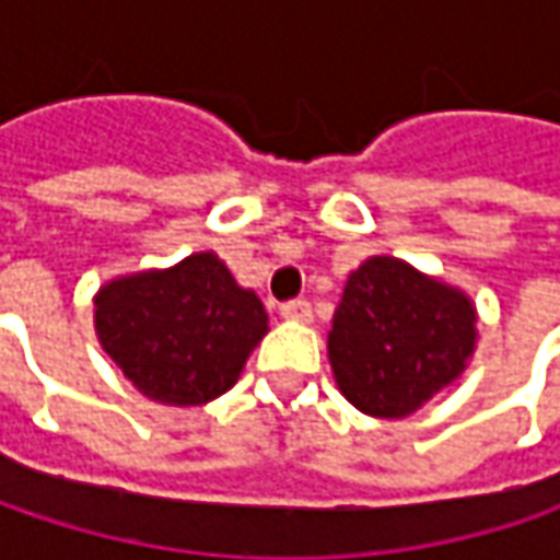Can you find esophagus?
Wrapping results in <instances>:
<instances>
[{
	"label": "esophagus",
	"mask_w": 560,
	"mask_h": 560,
	"mask_svg": "<svg viewBox=\"0 0 560 560\" xmlns=\"http://www.w3.org/2000/svg\"><path fill=\"white\" fill-rule=\"evenodd\" d=\"M280 314H283L287 320H302V324H308V320H312V302H308V299H292V302H283Z\"/></svg>",
	"instance_id": "1"
}]
</instances>
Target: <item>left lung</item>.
<instances>
[{"label": "left lung", "instance_id": "left-lung-1", "mask_svg": "<svg viewBox=\"0 0 560 560\" xmlns=\"http://www.w3.org/2000/svg\"><path fill=\"white\" fill-rule=\"evenodd\" d=\"M477 346L462 290L374 255L349 273L327 336L339 393L371 418L398 420L458 380Z\"/></svg>", "mask_w": 560, "mask_h": 560}]
</instances>
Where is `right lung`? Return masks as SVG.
I'll use <instances>...</instances> for the list:
<instances>
[{"label":"right lung","instance_id":"1","mask_svg":"<svg viewBox=\"0 0 560 560\" xmlns=\"http://www.w3.org/2000/svg\"><path fill=\"white\" fill-rule=\"evenodd\" d=\"M268 312L214 252L118 277L96 292V336L142 396L205 405L240 380Z\"/></svg>","mask_w":560,"mask_h":560}]
</instances>
